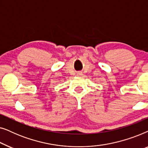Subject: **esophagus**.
<instances>
[{
  "label": "esophagus",
  "instance_id": "esophagus-1",
  "mask_svg": "<svg viewBox=\"0 0 148 148\" xmlns=\"http://www.w3.org/2000/svg\"><path fill=\"white\" fill-rule=\"evenodd\" d=\"M80 74H81V73H79V75H80Z\"/></svg>",
  "mask_w": 148,
  "mask_h": 148
}]
</instances>
